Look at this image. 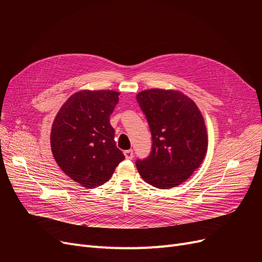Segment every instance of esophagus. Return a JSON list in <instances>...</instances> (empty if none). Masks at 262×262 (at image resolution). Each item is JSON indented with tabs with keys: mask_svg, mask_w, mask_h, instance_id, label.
Listing matches in <instances>:
<instances>
[{
	"mask_svg": "<svg viewBox=\"0 0 262 262\" xmlns=\"http://www.w3.org/2000/svg\"><path fill=\"white\" fill-rule=\"evenodd\" d=\"M124 156H125V158L128 159V160L133 159V158H134V152H133V149H126V150H124Z\"/></svg>",
	"mask_w": 262,
	"mask_h": 262,
	"instance_id": "esophagus-1",
	"label": "esophagus"
}]
</instances>
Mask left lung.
Here are the masks:
<instances>
[{"mask_svg":"<svg viewBox=\"0 0 262 262\" xmlns=\"http://www.w3.org/2000/svg\"><path fill=\"white\" fill-rule=\"evenodd\" d=\"M152 135V148L136 167L143 180L159 189L184 183L207 150V132L194 102L173 90L149 89L137 94Z\"/></svg>","mask_w":262,"mask_h":262,"instance_id":"8db88e82","label":"left lung"}]
</instances>
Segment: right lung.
<instances>
[{
	"instance_id": "1",
	"label": "right lung",
	"mask_w": 262,
	"mask_h": 262,
	"mask_svg": "<svg viewBox=\"0 0 262 262\" xmlns=\"http://www.w3.org/2000/svg\"><path fill=\"white\" fill-rule=\"evenodd\" d=\"M119 95L112 90L76 92L54 120L53 156L69 177L86 188L107 182L125 158L117 147L109 121Z\"/></svg>"
}]
</instances>
